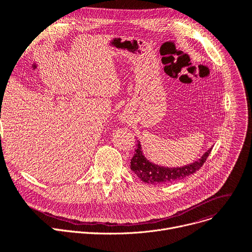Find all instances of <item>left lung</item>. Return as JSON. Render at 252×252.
<instances>
[{
	"label": "left lung",
	"instance_id": "8db88e82",
	"mask_svg": "<svg viewBox=\"0 0 252 252\" xmlns=\"http://www.w3.org/2000/svg\"><path fill=\"white\" fill-rule=\"evenodd\" d=\"M213 148L207 150L198 161H195L191 164L181 166V167H165L156 165L143 155L141 144L138 141L137 149L135 154L130 160V169L144 182L147 184L157 185V184H167L173 183L189 177L194 174L195 171L200 169V167L206 161V158L209 156Z\"/></svg>",
	"mask_w": 252,
	"mask_h": 252
}]
</instances>
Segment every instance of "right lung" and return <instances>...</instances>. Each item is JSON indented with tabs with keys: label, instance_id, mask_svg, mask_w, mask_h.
<instances>
[{
	"label": "right lung",
	"instance_id": "1",
	"mask_svg": "<svg viewBox=\"0 0 252 252\" xmlns=\"http://www.w3.org/2000/svg\"><path fill=\"white\" fill-rule=\"evenodd\" d=\"M0 117H1V116H0Z\"/></svg>",
	"mask_w": 252,
	"mask_h": 252
}]
</instances>
